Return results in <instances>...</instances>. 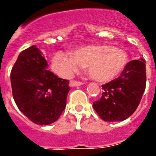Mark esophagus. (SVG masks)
Wrapping results in <instances>:
<instances>
[{"instance_id": "obj_1", "label": "esophagus", "mask_w": 156, "mask_h": 156, "mask_svg": "<svg viewBox=\"0 0 156 156\" xmlns=\"http://www.w3.org/2000/svg\"><path fill=\"white\" fill-rule=\"evenodd\" d=\"M83 85V83L81 81H75V80H71L70 81V86L71 87H77V86H81Z\"/></svg>"}]
</instances>
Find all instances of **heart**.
I'll use <instances>...</instances> for the list:
<instances>
[{"label":"heart","instance_id":"b5f03b06","mask_svg":"<svg viewBox=\"0 0 156 156\" xmlns=\"http://www.w3.org/2000/svg\"><path fill=\"white\" fill-rule=\"evenodd\" d=\"M128 62L123 49L112 45L89 46L77 49L72 53L59 51L52 59V68L62 78H68L83 67L88 66L89 75L96 81H111L122 71Z\"/></svg>","mask_w":156,"mask_h":156}]
</instances>
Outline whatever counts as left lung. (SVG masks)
Segmentation results:
<instances>
[{
    "instance_id": "left-lung-1",
    "label": "left lung",
    "mask_w": 156,
    "mask_h": 156,
    "mask_svg": "<svg viewBox=\"0 0 156 156\" xmlns=\"http://www.w3.org/2000/svg\"><path fill=\"white\" fill-rule=\"evenodd\" d=\"M145 62H129L120 76L102 85L103 92L93 108L105 122H120L130 117L142 99L146 85Z\"/></svg>"
}]
</instances>
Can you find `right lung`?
<instances>
[{"label":"right lung","mask_w":156,"mask_h":156,"mask_svg":"<svg viewBox=\"0 0 156 156\" xmlns=\"http://www.w3.org/2000/svg\"><path fill=\"white\" fill-rule=\"evenodd\" d=\"M41 51L33 45L18 55L11 72L13 98L19 110L31 122L50 125L66 106L69 81L47 69Z\"/></svg>","instance_id":"add662e5"}]
</instances>
